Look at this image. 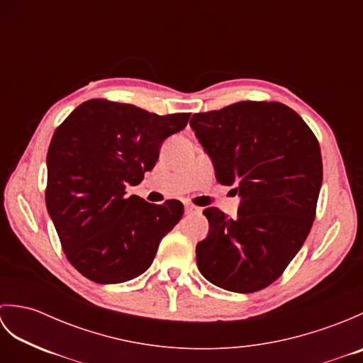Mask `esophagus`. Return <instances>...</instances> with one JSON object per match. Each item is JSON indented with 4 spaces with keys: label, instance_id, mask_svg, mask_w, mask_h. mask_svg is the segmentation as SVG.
Segmentation results:
<instances>
[{
    "label": "esophagus",
    "instance_id": "1",
    "mask_svg": "<svg viewBox=\"0 0 363 363\" xmlns=\"http://www.w3.org/2000/svg\"><path fill=\"white\" fill-rule=\"evenodd\" d=\"M199 212L198 207H195L194 204H186V213H196Z\"/></svg>",
    "mask_w": 363,
    "mask_h": 363
}]
</instances>
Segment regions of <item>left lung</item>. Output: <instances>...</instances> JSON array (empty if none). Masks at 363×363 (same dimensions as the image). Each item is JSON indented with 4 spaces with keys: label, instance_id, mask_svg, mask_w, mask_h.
<instances>
[{
    "label": "left lung",
    "instance_id": "1",
    "mask_svg": "<svg viewBox=\"0 0 363 363\" xmlns=\"http://www.w3.org/2000/svg\"><path fill=\"white\" fill-rule=\"evenodd\" d=\"M220 184L242 196L237 217L204 209L196 264L220 289L252 293L279 277L306 242L323 182L320 143L289 106L240 101L190 120Z\"/></svg>",
    "mask_w": 363,
    "mask_h": 363
}]
</instances>
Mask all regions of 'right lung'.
<instances>
[{"instance_id": "add662e5", "label": "right lung", "mask_w": 363, "mask_h": 363, "mask_svg": "<svg viewBox=\"0 0 363 363\" xmlns=\"http://www.w3.org/2000/svg\"><path fill=\"white\" fill-rule=\"evenodd\" d=\"M189 118L89 99L54 130L46 156V209L68 262L87 279L120 284L140 276L182 218L177 199L151 204L126 196L125 189L142 182L162 142Z\"/></svg>"}]
</instances>
